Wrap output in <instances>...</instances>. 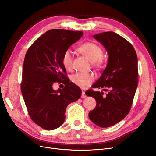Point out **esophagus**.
Returning <instances> with one entry per match:
<instances>
[{
    "mask_svg": "<svg viewBox=\"0 0 156 156\" xmlns=\"http://www.w3.org/2000/svg\"><path fill=\"white\" fill-rule=\"evenodd\" d=\"M87 97V95L85 94V92L84 91H82V94H81V98H86Z\"/></svg>",
    "mask_w": 156,
    "mask_h": 156,
    "instance_id": "34e87169",
    "label": "esophagus"
}]
</instances>
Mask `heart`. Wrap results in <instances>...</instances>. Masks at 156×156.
Listing matches in <instances>:
<instances>
[{
  "label": "heart",
  "instance_id": "1",
  "mask_svg": "<svg viewBox=\"0 0 156 156\" xmlns=\"http://www.w3.org/2000/svg\"><path fill=\"white\" fill-rule=\"evenodd\" d=\"M78 51L83 54L98 66L102 64L101 57L103 55V49L100 46L93 42H86L81 45ZM73 53L70 49L66 51L62 57V62L64 66L68 70L72 68ZM95 80V76L93 73L87 72H79L73 75L72 77V82L80 88H87L91 85Z\"/></svg>",
  "mask_w": 156,
  "mask_h": 156
}]
</instances>
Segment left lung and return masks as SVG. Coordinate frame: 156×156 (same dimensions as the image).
Wrapping results in <instances>:
<instances>
[{"label": "left lung", "instance_id": "obj_1", "mask_svg": "<svg viewBox=\"0 0 156 156\" xmlns=\"http://www.w3.org/2000/svg\"><path fill=\"white\" fill-rule=\"evenodd\" d=\"M93 37L104 46L108 60L101 76L92 87L101 88L108 92L105 96L103 92L92 89L85 92L97 103L88 116L96 125L108 127L123 120L131 109L138 83L137 56L133 45L114 32Z\"/></svg>", "mask_w": 156, "mask_h": 156}]
</instances>
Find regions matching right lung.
<instances>
[{
	"label": "right lung",
	"instance_id": "obj_1",
	"mask_svg": "<svg viewBox=\"0 0 156 156\" xmlns=\"http://www.w3.org/2000/svg\"><path fill=\"white\" fill-rule=\"evenodd\" d=\"M83 32L51 29L38 37L28 49L23 64L21 90L30 119L46 130L62 125L69 103L81 96V90L66 77L62 62L64 52ZM56 82L65 84L55 91Z\"/></svg>",
	"mask_w": 156,
	"mask_h": 156
}]
</instances>
